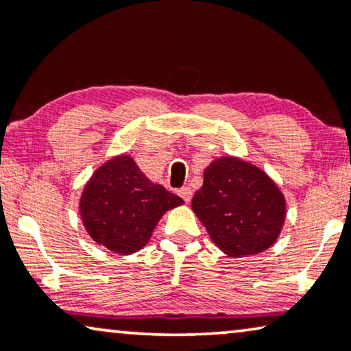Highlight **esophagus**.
<instances>
[{
	"label": "esophagus",
	"instance_id": "1",
	"mask_svg": "<svg viewBox=\"0 0 351 351\" xmlns=\"http://www.w3.org/2000/svg\"><path fill=\"white\" fill-rule=\"evenodd\" d=\"M178 194H180V197L186 202V204H189L191 199H192V189H191V187H181V189L178 191Z\"/></svg>",
	"mask_w": 351,
	"mask_h": 351
}]
</instances>
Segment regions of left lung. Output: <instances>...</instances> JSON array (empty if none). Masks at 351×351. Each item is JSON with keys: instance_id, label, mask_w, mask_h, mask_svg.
Segmentation results:
<instances>
[{"instance_id": "obj_1", "label": "left lung", "mask_w": 351, "mask_h": 351, "mask_svg": "<svg viewBox=\"0 0 351 351\" xmlns=\"http://www.w3.org/2000/svg\"><path fill=\"white\" fill-rule=\"evenodd\" d=\"M192 210L232 258L258 254L278 239L286 204L275 182L248 162L221 157L204 173Z\"/></svg>"}]
</instances>
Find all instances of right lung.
<instances>
[{
    "instance_id": "1",
    "label": "right lung",
    "mask_w": 351,
    "mask_h": 351,
    "mask_svg": "<svg viewBox=\"0 0 351 351\" xmlns=\"http://www.w3.org/2000/svg\"><path fill=\"white\" fill-rule=\"evenodd\" d=\"M181 204V197L147 180L132 157L117 156L93 173L79 210L97 243L132 254L147 243L160 216Z\"/></svg>"
}]
</instances>
